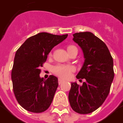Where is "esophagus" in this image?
Listing matches in <instances>:
<instances>
[{
    "instance_id": "obj_1",
    "label": "esophagus",
    "mask_w": 123,
    "mask_h": 123,
    "mask_svg": "<svg viewBox=\"0 0 123 123\" xmlns=\"http://www.w3.org/2000/svg\"><path fill=\"white\" fill-rule=\"evenodd\" d=\"M58 81H59V85H61L62 82H64V80L62 79H61V78H60V79H59V80H58Z\"/></svg>"
}]
</instances>
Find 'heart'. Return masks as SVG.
Masks as SVG:
<instances>
[{"mask_svg": "<svg viewBox=\"0 0 123 123\" xmlns=\"http://www.w3.org/2000/svg\"><path fill=\"white\" fill-rule=\"evenodd\" d=\"M76 49V47L73 45H69L67 47V50L69 53L72 50ZM74 70L73 67L70 65H64V64H58L53 67V71L54 73L60 77L67 79L70 76V74Z\"/></svg>", "mask_w": 123, "mask_h": 123, "instance_id": "heart-1", "label": "heart"}]
</instances>
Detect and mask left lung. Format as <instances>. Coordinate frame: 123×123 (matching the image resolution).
Returning <instances> with one entry per match:
<instances>
[{"label":"left lung","instance_id":"1","mask_svg":"<svg viewBox=\"0 0 123 123\" xmlns=\"http://www.w3.org/2000/svg\"><path fill=\"white\" fill-rule=\"evenodd\" d=\"M73 35V40L81 48L85 58L76 77L86 80L81 86L71 82L68 100L75 112L88 114L99 108L109 93L115 75L113 60L105 43L92 32Z\"/></svg>","mask_w":123,"mask_h":123}]
</instances>
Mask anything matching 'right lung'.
<instances>
[{
  "label": "right lung",
  "mask_w": 123,
  "mask_h": 123,
  "mask_svg": "<svg viewBox=\"0 0 123 123\" xmlns=\"http://www.w3.org/2000/svg\"><path fill=\"white\" fill-rule=\"evenodd\" d=\"M68 35H55L40 32L31 37L17 50L11 79L18 103L32 112H42L52 103L59 86L57 77H40L41 67L54 47L66 39Z\"/></svg>",
  "instance_id": "1"
}]
</instances>
